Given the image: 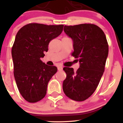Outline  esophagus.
<instances>
[{
    "instance_id": "1",
    "label": "esophagus",
    "mask_w": 123,
    "mask_h": 123,
    "mask_svg": "<svg viewBox=\"0 0 123 123\" xmlns=\"http://www.w3.org/2000/svg\"><path fill=\"white\" fill-rule=\"evenodd\" d=\"M63 69V67L62 66H59L58 67V70H62Z\"/></svg>"
}]
</instances>
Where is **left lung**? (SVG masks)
Returning a JSON list of instances; mask_svg holds the SVG:
<instances>
[{
    "label": "left lung",
    "mask_w": 123,
    "mask_h": 123,
    "mask_svg": "<svg viewBox=\"0 0 123 123\" xmlns=\"http://www.w3.org/2000/svg\"><path fill=\"white\" fill-rule=\"evenodd\" d=\"M64 32L73 41L72 55L80 67L76 72L72 68H63L66 78L63 91L72 99L83 101L95 91L105 70L109 53L106 37L101 28L90 24L65 26Z\"/></svg>",
    "instance_id": "obj_1"
}]
</instances>
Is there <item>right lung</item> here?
Returning a JSON list of instances; mask_svg holds the SVG:
<instances>
[{
    "label": "right lung",
    "mask_w": 123,
    "mask_h": 123,
    "mask_svg": "<svg viewBox=\"0 0 123 123\" xmlns=\"http://www.w3.org/2000/svg\"><path fill=\"white\" fill-rule=\"evenodd\" d=\"M63 25L29 24L17 33L12 49L14 76L19 92L28 102L42 99L47 92L48 83L57 71L40 58L45 55L52 39L63 31Z\"/></svg>",
    "instance_id": "add662e5"
}]
</instances>
